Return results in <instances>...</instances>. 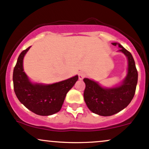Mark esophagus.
<instances>
[{"label": "esophagus", "instance_id": "34e87169", "mask_svg": "<svg viewBox=\"0 0 149 149\" xmlns=\"http://www.w3.org/2000/svg\"><path fill=\"white\" fill-rule=\"evenodd\" d=\"M85 77V74H84V72H80L79 73V79H82L83 78Z\"/></svg>", "mask_w": 149, "mask_h": 149}]
</instances>
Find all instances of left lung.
I'll use <instances>...</instances> for the list:
<instances>
[{
	"instance_id": "obj_1",
	"label": "left lung",
	"mask_w": 149,
	"mask_h": 149,
	"mask_svg": "<svg viewBox=\"0 0 149 149\" xmlns=\"http://www.w3.org/2000/svg\"><path fill=\"white\" fill-rule=\"evenodd\" d=\"M112 45H119V52L127 57V74L121 84L113 87H104L92 79H83L86 84L84 99L87 107L93 113L104 116L115 114L129 104L138 81V72L132 54L119 43L113 42Z\"/></svg>"
}]
</instances>
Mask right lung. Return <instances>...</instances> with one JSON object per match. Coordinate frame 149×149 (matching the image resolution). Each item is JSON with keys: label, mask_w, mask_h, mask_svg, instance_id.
Masks as SVG:
<instances>
[{"label": "right lung", "mask_w": 149, "mask_h": 149, "mask_svg": "<svg viewBox=\"0 0 149 149\" xmlns=\"http://www.w3.org/2000/svg\"><path fill=\"white\" fill-rule=\"evenodd\" d=\"M30 48L20 54L14 68V91L18 100L30 111L40 116H49L61 109L66 94L77 81L78 75L50 84L33 83L23 69V58Z\"/></svg>", "instance_id": "right-lung-1"}]
</instances>
